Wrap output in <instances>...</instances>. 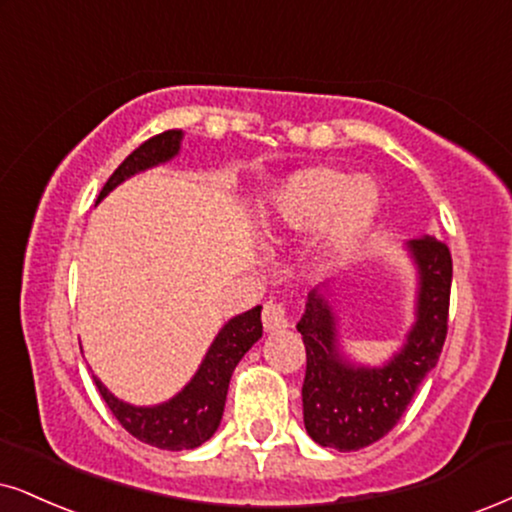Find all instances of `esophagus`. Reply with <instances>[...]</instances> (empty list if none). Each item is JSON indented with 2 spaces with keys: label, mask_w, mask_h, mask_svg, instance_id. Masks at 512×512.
<instances>
[{
  "label": "esophagus",
  "mask_w": 512,
  "mask_h": 512,
  "mask_svg": "<svg viewBox=\"0 0 512 512\" xmlns=\"http://www.w3.org/2000/svg\"><path fill=\"white\" fill-rule=\"evenodd\" d=\"M263 327L266 330H285V327H289L287 306L280 299L266 301V306H263Z\"/></svg>",
  "instance_id": "esophagus-1"
}]
</instances>
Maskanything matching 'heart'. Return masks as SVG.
Instances as JSON below:
<instances>
[{
  "label": "heart",
  "instance_id": "b5f03b06",
  "mask_svg": "<svg viewBox=\"0 0 512 512\" xmlns=\"http://www.w3.org/2000/svg\"><path fill=\"white\" fill-rule=\"evenodd\" d=\"M380 192L370 180H346L334 168L301 170L277 194V218L289 230H311L323 220L325 242L346 251L375 223Z\"/></svg>",
  "mask_w": 512,
  "mask_h": 512
}]
</instances>
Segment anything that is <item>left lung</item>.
Here are the masks:
<instances>
[{
    "instance_id": "1",
    "label": "left lung",
    "mask_w": 512,
    "mask_h": 512,
    "mask_svg": "<svg viewBox=\"0 0 512 512\" xmlns=\"http://www.w3.org/2000/svg\"><path fill=\"white\" fill-rule=\"evenodd\" d=\"M420 268L418 323L399 356L384 368H351L337 353L334 315L323 296L308 294L296 330L306 346L304 425L313 441L358 451L389 434L420 382L439 361L449 332L453 261L446 242L418 237L408 244Z\"/></svg>"
}]
</instances>
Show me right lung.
Returning a JSON list of instances; mask_svg holds the SVG:
<instances>
[{"mask_svg": "<svg viewBox=\"0 0 512 512\" xmlns=\"http://www.w3.org/2000/svg\"><path fill=\"white\" fill-rule=\"evenodd\" d=\"M180 140L182 130H166L142 142L121 166L113 170V175L106 180L102 192H99V199L106 197L118 182L135 175L137 170L156 166V163L168 161L170 156L178 154ZM261 334V306L232 318L220 330L216 342L211 344L194 380L175 399L163 403V406L135 408L111 396L109 389L99 380L94 382H97V389L106 401V406L111 408L116 420L121 422L132 437L144 441V444L156 446V449H197L218 430L232 370L237 368V363L242 361V356L254 346V342H258Z\"/></svg>", "mask_w": 512, "mask_h": 512, "instance_id": "obj_1", "label": "right lung"}]
</instances>
